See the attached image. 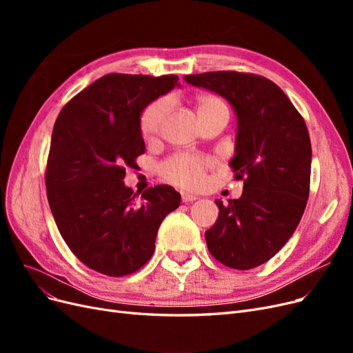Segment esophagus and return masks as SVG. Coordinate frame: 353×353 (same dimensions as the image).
I'll list each match as a JSON object with an SVG mask.
<instances>
[{"instance_id": "1", "label": "esophagus", "mask_w": 353, "mask_h": 353, "mask_svg": "<svg viewBox=\"0 0 353 353\" xmlns=\"http://www.w3.org/2000/svg\"><path fill=\"white\" fill-rule=\"evenodd\" d=\"M181 199H183L184 203H188V201H196L197 196L190 194V193H181Z\"/></svg>"}]
</instances>
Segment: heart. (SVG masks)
I'll use <instances>...</instances> for the list:
<instances>
[{
  "label": "heart",
  "mask_w": 353,
  "mask_h": 353,
  "mask_svg": "<svg viewBox=\"0 0 353 353\" xmlns=\"http://www.w3.org/2000/svg\"><path fill=\"white\" fill-rule=\"evenodd\" d=\"M194 109L199 121L213 114L227 113L228 108L216 95L203 94L194 99ZM169 110L166 100H156L148 104L140 117V131L147 140L156 137ZM210 166V160L196 154H176L160 165L159 170L162 178L183 188H197L205 181V170Z\"/></svg>",
  "instance_id": "obj_1"
}]
</instances>
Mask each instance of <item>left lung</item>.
Segmentation results:
<instances>
[{
	"label": "left lung",
	"instance_id": "obj_1",
	"mask_svg": "<svg viewBox=\"0 0 353 353\" xmlns=\"http://www.w3.org/2000/svg\"><path fill=\"white\" fill-rule=\"evenodd\" d=\"M185 82L219 94L237 114L234 178L243 194L205 232L213 258L234 270L270 261L293 236L305 212L312 148L303 117L284 91L259 74L234 70L187 74Z\"/></svg>",
	"mask_w": 353,
	"mask_h": 353
}]
</instances>
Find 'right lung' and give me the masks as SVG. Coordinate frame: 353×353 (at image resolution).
<instances>
[{"instance_id":"1","label":"right lung","mask_w":353,"mask_h":353,"mask_svg":"<svg viewBox=\"0 0 353 353\" xmlns=\"http://www.w3.org/2000/svg\"><path fill=\"white\" fill-rule=\"evenodd\" d=\"M176 85V74H104L54 123L46 170L50 209L72 253L100 274L123 276L144 266L160 223L179 206L170 185L147 188L137 203L123 184L125 168L145 152L143 110Z\"/></svg>"}]
</instances>
